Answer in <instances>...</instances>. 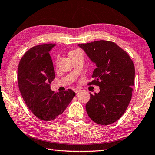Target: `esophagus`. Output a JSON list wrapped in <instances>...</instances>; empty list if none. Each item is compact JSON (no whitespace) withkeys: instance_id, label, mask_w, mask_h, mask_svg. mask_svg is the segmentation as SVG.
I'll return each mask as SVG.
<instances>
[{"instance_id":"34e87169","label":"esophagus","mask_w":155,"mask_h":155,"mask_svg":"<svg viewBox=\"0 0 155 155\" xmlns=\"http://www.w3.org/2000/svg\"><path fill=\"white\" fill-rule=\"evenodd\" d=\"M80 89H79V88H75L74 89V92L75 93H78V92H80Z\"/></svg>"}]
</instances>
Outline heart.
<instances>
[{
    "instance_id": "b5f03b06",
    "label": "heart",
    "mask_w": 155,
    "mask_h": 155,
    "mask_svg": "<svg viewBox=\"0 0 155 155\" xmlns=\"http://www.w3.org/2000/svg\"><path fill=\"white\" fill-rule=\"evenodd\" d=\"M80 50H72V51H71L70 53H69V56H71V55H74V54H78V53H79V52H80Z\"/></svg>"
}]
</instances>
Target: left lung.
Here are the masks:
<instances>
[{
  "instance_id": "left-lung-1",
  "label": "left lung",
  "mask_w": 155,
  "mask_h": 155,
  "mask_svg": "<svg viewBox=\"0 0 155 155\" xmlns=\"http://www.w3.org/2000/svg\"><path fill=\"white\" fill-rule=\"evenodd\" d=\"M78 46L96 64L89 85H98L100 91L90 94L85 108L93 121L107 125L124 114L132 97L135 66L125 51L113 42L95 41Z\"/></svg>"
}]
</instances>
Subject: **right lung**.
Instances as JSON below:
<instances>
[{"label": "right lung", "instance_id": "add662e5", "mask_svg": "<svg viewBox=\"0 0 155 155\" xmlns=\"http://www.w3.org/2000/svg\"><path fill=\"white\" fill-rule=\"evenodd\" d=\"M55 46L46 44L32 47L22 56L18 68L22 98L33 114L44 121L62 114L75 95L70 89L57 93L50 89L56 74L49 51Z\"/></svg>", "mask_w": 155, "mask_h": 155}]
</instances>
